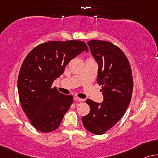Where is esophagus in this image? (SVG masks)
<instances>
[{"mask_svg":"<svg viewBox=\"0 0 158 158\" xmlns=\"http://www.w3.org/2000/svg\"><path fill=\"white\" fill-rule=\"evenodd\" d=\"M74 99L75 101H77V102H83L84 99H81V98H79L78 97H74Z\"/></svg>","mask_w":158,"mask_h":158,"instance_id":"34e87169","label":"esophagus"}]
</instances>
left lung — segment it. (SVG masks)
<instances>
[{
  "instance_id": "left-lung-1",
  "label": "left lung",
  "mask_w": 158,
  "mask_h": 158,
  "mask_svg": "<svg viewBox=\"0 0 158 158\" xmlns=\"http://www.w3.org/2000/svg\"><path fill=\"white\" fill-rule=\"evenodd\" d=\"M99 64L97 81L102 85L104 101L99 104L87 99L90 112L82 117L86 130L103 135L119 122L131 101L133 77L130 62L124 52L110 41L91 40L87 42Z\"/></svg>"
}]
</instances>
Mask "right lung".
Masks as SVG:
<instances>
[{
  "instance_id": "1",
  "label": "right lung",
  "mask_w": 158,
  "mask_h": 158,
  "mask_svg": "<svg viewBox=\"0 0 158 158\" xmlns=\"http://www.w3.org/2000/svg\"><path fill=\"white\" fill-rule=\"evenodd\" d=\"M88 47L83 41L70 40L42 43L28 53L18 78L22 110L37 130L50 132L59 127L73 103V96L52 87L66 66Z\"/></svg>"
}]
</instances>
